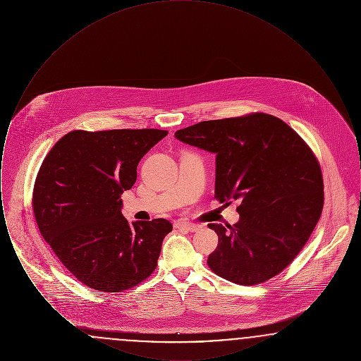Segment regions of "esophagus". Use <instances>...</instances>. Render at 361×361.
<instances>
[{
  "instance_id": "obj_1",
  "label": "esophagus",
  "mask_w": 361,
  "mask_h": 361,
  "mask_svg": "<svg viewBox=\"0 0 361 361\" xmlns=\"http://www.w3.org/2000/svg\"><path fill=\"white\" fill-rule=\"evenodd\" d=\"M174 227H176V228H180V230L190 231V233H195V231L200 230V226H199V224H189V222H183V221L176 222Z\"/></svg>"
}]
</instances>
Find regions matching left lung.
<instances>
[{"mask_svg": "<svg viewBox=\"0 0 361 361\" xmlns=\"http://www.w3.org/2000/svg\"><path fill=\"white\" fill-rule=\"evenodd\" d=\"M178 140L216 154L215 197L238 200L234 226L209 224L219 238L207 264L242 286L279 275L298 256L324 207L319 164L288 124L267 114L200 121Z\"/></svg>", "mask_w": 361, "mask_h": 361, "instance_id": "1", "label": "left lung"}]
</instances>
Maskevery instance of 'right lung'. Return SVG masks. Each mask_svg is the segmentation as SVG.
Segmentation results:
<instances>
[{
	"mask_svg": "<svg viewBox=\"0 0 361 361\" xmlns=\"http://www.w3.org/2000/svg\"><path fill=\"white\" fill-rule=\"evenodd\" d=\"M168 131L75 130L46 155L32 195L40 234L56 257L87 287L128 290L154 272L166 219L133 222L121 214V193L137 181V166Z\"/></svg>",
	"mask_w": 361,
	"mask_h": 361,
	"instance_id": "1",
	"label": "right lung"
}]
</instances>
